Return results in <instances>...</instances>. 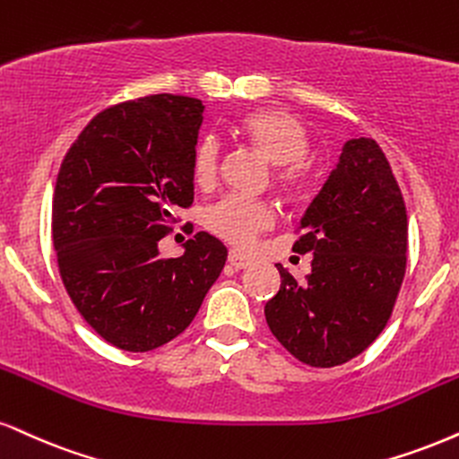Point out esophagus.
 <instances>
[{"label":"esophagus","mask_w":459,"mask_h":459,"mask_svg":"<svg viewBox=\"0 0 459 459\" xmlns=\"http://www.w3.org/2000/svg\"><path fill=\"white\" fill-rule=\"evenodd\" d=\"M228 262H230L231 268H236V270H245V268H248V265H251V259L240 255V253H236V251H230Z\"/></svg>","instance_id":"34e87169"}]
</instances>
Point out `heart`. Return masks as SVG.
I'll use <instances>...</instances> for the list:
<instances>
[{"label": "heart", "instance_id": "1", "mask_svg": "<svg viewBox=\"0 0 459 459\" xmlns=\"http://www.w3.org/2000/svg\"><path fill=\"white\" fill-rule=\"evenodd\" d=\"M242 129L253 144L276 163V185L285 195H302L310 185V166L304 161L308 138L296 117L282 110L251 112L242 123ZM221 140L206 134L194 151V178L197 185L214 183L219 172ZM274 221V208L265 200L228 194L206 208L204 223L214 236L230 245L245 248L253 238L270 228Z\"/></svg>", "mask_w": 459, "mask_h": 459}]
</instances>
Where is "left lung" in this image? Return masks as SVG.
<instances>
[{"label": "left lung", "instance_id": "obj_1", "mask_svg": "<svg viewBox=\"0 0 459 459\" xmlns=\"http://www.w3.org/2000/svg\"><path fill=\"white\" fill-rule=\"evenodd\" d=\"M298 231L293 251L313 253L310 274L298 282L276 265L281 290L265 302V321L302 364L341 366L385 330L406 273L403 191L375 140L344 144Z\"/></svg>", "mask_w": 459, "mask_h": 459}]
</instances>
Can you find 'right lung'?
Wrapping results in <instances>:
<instances>
[{"instance_id": "right-lung-1", "label": "right lung", "mask_w": 459, "mask_h": 459, "mask_svg": "<svg viewBox=\"0 0 459 459\" xmlns=\"http://www.w3.org/2000/svg\"><path fill=\"white\" fill-rule=\"evenodd\" d=\"M204 104L160 93L95 115L65 152L53 197V245L67 296L112 347L144 353L194 321L228 248L197 231L161 257L178 208L194 204Z\"/></svg>"}]
</instances>
